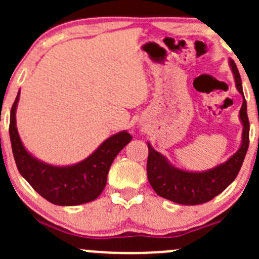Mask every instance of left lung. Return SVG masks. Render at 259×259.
Here are the masks:
<instances>
[{
  "mask_svg": "<svg viewBox=\"0 0 259 259\" xmlns=\"http://www.w3.org/2000/svg\"><path fill=\"white\" fill-rule=\"evenodd\" d=\"M229 67L233 72L236 88L243 98L239 110V120L242 122V142L238 150L229 156L224 163L211 169L202 171H192L173 165L166 156L156 151L150 143H146L149 149L146 171L151 188L155 193L165 199L183 205H197L207 203L221 194L241 170L243 160L249 145V121L247 115V101L244 99L241 75L232 59L228 60Z\"/></svg>",
  "mask_w": 259,
  "mask_h": 259,
  "instance_id": "obj_1",
  "label": "left lung"
}]
</instances>
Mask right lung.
I'll list each match as a JSON object with an SVG mask.
<instances>
[{"label": "right lung", "mask_w": 259, "mask_h": 259, "mask_svg": "<svg viewBox=\"0 0 259 259\" xmlns=\"http://www.w3.org/2000/svg\"><path fill=\"white\" fill-rule=\"evenodd\" d=\"M18 91L10 115V139L18 171L31 187L56 205H79L95 200L106 185L109 169L115 156L132 140L126 132L104 140L93 154L72 165H52L35 158L22 144L16 125Z\"/></svg>", "instance_id": "add662e5"}]
</instances>
